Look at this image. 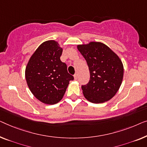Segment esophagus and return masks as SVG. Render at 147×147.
Returning a JSON list of instances; mask_svg holds the SVG:
<instances>
[{"label":"esophagus","instance_id":"1","mask_svg":"<svg viewBox=\"0 0 147 147\" xmlns=\"http://www.w3.org/2000/svg\"><path fill=\"white\" fill-rule=\"evenodd\" d=\"M74 80H77V78H78V75H77V74H75L74 75Z\"/></svg>","mask_w":147,"mask_h":147}]
</instances>
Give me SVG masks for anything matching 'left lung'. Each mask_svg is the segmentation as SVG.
Wrapping results in <instances>:
<instances>
[{
  "mask_svg": "<svg viewBox=\"0 0 147 147\" xmlns=\"http://www.w3.org/2000/svg\"><path fill=\"white\" fill-rule=\"evenodd\" d=\"M77 49L87 63L90 80L82 86L86 99L92 103L111 100L119 90L124 74L121 60L106 45L90 42L78 45Z\"/></svg>",
  "mask_w": 147,
  "mask_h": 147,
  "instance_id": "8db88e82",
  "label": "left lung"
}]
</instances>
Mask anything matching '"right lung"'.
Wrapping results in <instances>:
<instances>
[{
	"mask_svg": "<svg viewBox=\"0 0 147 147\" xmlns=\"http://www.w3.org/2000/svg\"><path fill=\"white\" fill-rule=\"evenodd\" d=\"M63 49L58 42L47 40L30 57L25 69L26 83L32 94L45 104L55 105L63 98L73 76L60 57Z\"/></svg>",
	"mask_w": 147,
	"mask_h": 147,
	"instance_id": "1",
	"label": "right lung"
}]
</instances>
